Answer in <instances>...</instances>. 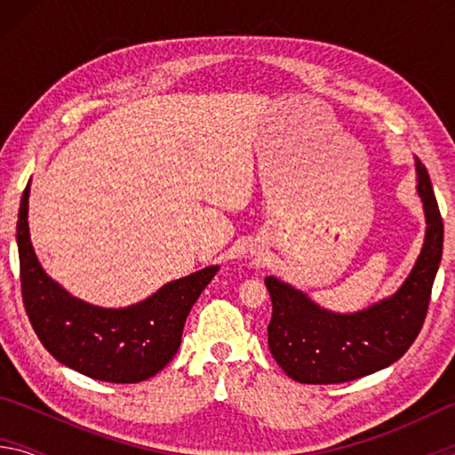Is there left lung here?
<instances>
[{
	"label": "left lung",
	"mask_w": 455,
	"mask_h": 455,
	"mask_svg": "<svg viewBox=\"0 0 455 455\" xmlns=\"http://www.w3.org/2000/svg\"><path fill=\"white\" fill-rule=\"evenodd\" d=\"M415 168L427 222L426 243L394 297L365 311L339 315L275 276L265 279L273 303L268 349L291 379L311 385L359 379L395 363L418 339L442 260L443 220L426 166L415 160Z\"/></svg>",
	"instance_id": "obj_1"
}]
</instances>
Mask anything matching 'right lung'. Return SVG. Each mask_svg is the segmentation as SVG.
Returning a JSON list of instances; mask_svg holds the SVG:
<instances>
[{"label":"right lung","instance_id":"add662e5","mask_svg":"<svg viewBox=\"0 0 455 455\" xmlns=\"http://www.w3.org/2000/svg\"><path fill=\"white\" fill-rule=\"evenodd\" d=\"M29 182L18 212L21 297L37 339L60 363L92 379L138 383L171 363L180 347L188 313L217 275L206 267L164 284L128 309H102L80 301L53 283L37 263L28 228Z\"/></svg>","mask_w":455,"mask_h":455}]
</instances>
